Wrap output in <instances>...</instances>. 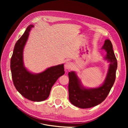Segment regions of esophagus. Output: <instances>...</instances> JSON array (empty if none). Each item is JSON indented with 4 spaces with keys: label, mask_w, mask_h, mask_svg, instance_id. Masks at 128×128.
Masks as SVG:
<instances>
[{
    "label": "esophagus",
    "mask_w": 128,
    "mask_h": 128,
    "mask_svg": "<svg viewBox=\"0 0 128 128\" xmlns=\"http://www.w3.org/2000/svg\"><path fill=\"white\" fill-rule=\"evenodd\" d=\"M72 64H73L72 62H70V61L66 62V63L64 64L65 69H67V70H69V69H70L72 67Z\"/></svg>",
    "instance_id": "34e87169"
}]
</instances>
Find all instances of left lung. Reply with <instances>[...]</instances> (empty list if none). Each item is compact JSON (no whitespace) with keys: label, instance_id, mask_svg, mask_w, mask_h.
I'll return each mask as SVG.
<instances>
[{"label":"left lung","instance_id":"obj_1","mask_svg":"<svg viewBox=\"0 0 128 128\" xmlns=\"http://www.w3.org/2000/svg\"><path fill=\"white\" fill-rule=\"evenodd\" d=\"M107 52L104 59L109 62L108 72L103 83L94 88H86L74 71L68 72L69 99L77 107L88 108L101 104L106 98L114 83L118 62L110 40H106L102 48Z\"/></svg>","mask_w":128,"mask_h":128}]
</instances>
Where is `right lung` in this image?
Instances as JSON below:
<instances>
[{"mask_svg": "<svg viewBox=\"0 0 128 128\" xmlns=\"http://www.w3.org/2000/svg\"><path fill=\"white\" fill-rule=\"evenodd\" d=\"M34 26L29 25L15 45L10 59V70L13 82L17 91L27 99L42 102L47 99L52 86L59 77L64 74V64L48 68L40 73L29 71L24 64V50L29 32Z\"/></svg>", "mask_w": 128, "mask_h": 128, "instance_id": "obj_1", "label": "right lung"}]
</instances>
